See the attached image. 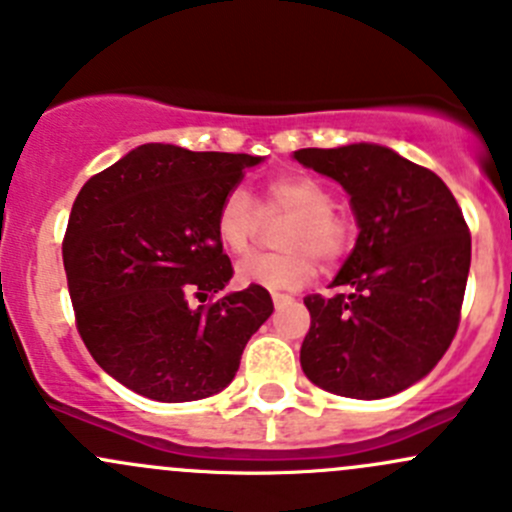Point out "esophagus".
<instances>
[{"instance_id":"1","label":"esophagus","mask_w":512,"mask_h":512,"mask_svg":"<svg viewBox=\"0 0 512 512\" xmlns=\"http://www.w3.org/2000/svg\"><path fill=\"white\" fill-rule=\"evenodd\" d=\"M272 302H275V307H285V304L292 302V297H287V294H272Z\"/></svg>"}]
</instances>
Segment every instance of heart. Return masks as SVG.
I'll list each match as a JSON object with an SVG mask.
<instances>
[{
    "mask_svg": "<svg viewBox=\"0 0 512 512\" xmlns=\"http://www.w3.org/2000/svg\"><path fill=\"white\" fill-rule=\"evenodd\" d=\"M262 215H289L280 232L282 252H260L237 265L240 285L265 289H294L314 272V257L322 265H334L354 242V223L347 213L334 208L329 185L307 173L275 175L262 188L260 208L242 188L230 190L215 215V235L232 255H245L262 227Z\"/></svg>",
    "mask_w": 512,
    "mask_h": 512,
    "instance_id": "obj_1",
    "label": "heart"
}]
</instances>
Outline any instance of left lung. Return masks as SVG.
Returning <instances> with one entry per match:
<instances>
[{"label":"left lung","mask_w":512,"mask_h":512,"mask_svg":"<svg viewBox=\"0 0 512 512\" xmlns=\"http://www.w3.org/2000/svg\"><path fill=\"white\" fill-rule=\"evenodd\" d=\"M294 158L352 198L359 237L334 297L309 294L299 361L312 384L386 399L441 361L456 337L471 270V232L433 170L376 143L302 148Z\"/></svg>","instance_id":"obj_1"}]
</instances>
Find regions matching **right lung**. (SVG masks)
Listing matches in <instances>:
<instances>
[{
  "mask_svg": "<svg viewBox=\"0 0 512 512\" xmlns=\"http://www.w3.org/2000/svg\"><path fill=\"white\" fill-rule=\"evenodd\" d=\"M260 160L148 143L74 200L61 252L76 329L96 364L136 394L178 404L223 391L275 309L257 285L189 302L230 282L215 215Z\"/></svg>",
  "mask_w": 512,
  "mask_h": 512,
  "instance_id": "right-lung-1",
  "label": "right lung"
}]
</instances>
